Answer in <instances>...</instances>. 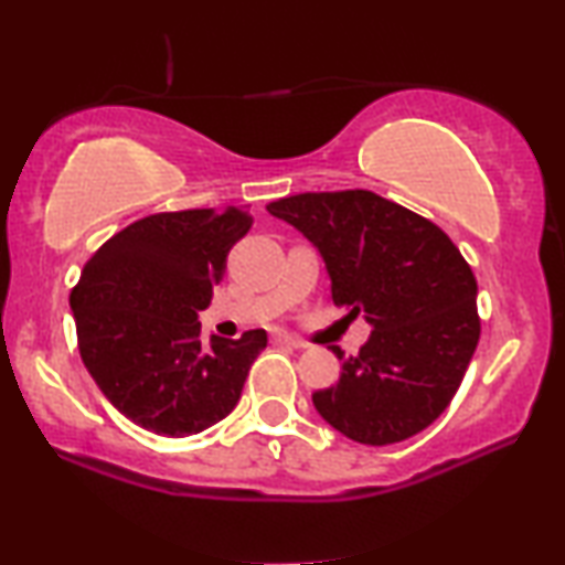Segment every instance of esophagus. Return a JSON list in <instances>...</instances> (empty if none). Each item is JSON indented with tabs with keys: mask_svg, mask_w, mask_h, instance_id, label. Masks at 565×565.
<instances>
[{
	"mask_svg": "<svg viewBox=\"0 0 565 565\" xmlns=\"http://www.w3.org/2000/svg\"><path fill=\"white\" fill-rule=\"evenodd\" d=\"M273 339H275V342H280V344L296 347V350H303V347H306L303 339H298V337H290V334H285V331H277V334H273Z\"/></svg>",
	"mask_w": 565,
	"mask_h": 565,
	"instance_id": "esophagus-1",
	"label": "esophagus"
}]
</instances>
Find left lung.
<instances>
[{
	"label": "left lung",
	"instance_id": "1",
	"mask_svg": "<svg viewBox=\"0 0 565 565\" xmlns=\"http://www.w3.org/2000/svg\"><path fill=\"white\" fill-rule=\"evenodd\" d=\"M321 254L331 298L373 334L313 406L360 445H393L450 406L473 358L478 285L443 228L370 190L303 192L267 205Z\"/></svg>",
	"mask_w": 565,
	"mask_h": 565
}]
</instances>
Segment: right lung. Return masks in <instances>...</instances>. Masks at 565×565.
<instances>
[{
    "label": "right lung",
    "instance_id": "1",
    "mask_svg": "<svg viewBox=\"0 0 565 565\" xmlns=\"http://www.w3.org/2000/svg\"><path fill=\"white\" fill-rule=\"evenodd\" d=\"M252 228L249 207L157 213L95 252L72 290L84 367L122 416L161 437L198 435L234 412L267 331L211 342V306L226 257Z\"/></svg>",
    "mask_w": 565,
    "mask_h": 565
}]
</instances>
